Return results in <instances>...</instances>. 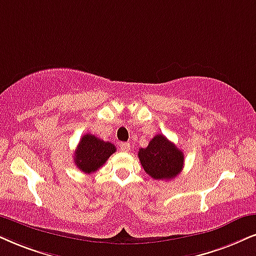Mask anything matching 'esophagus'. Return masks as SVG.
I'll return each mask as SVG.
<instances>
[{
	"label": "esophagus",
	"instance_id": "obj_1",
	"mask_svg": "<svg viewBox=\"0 0 256 256\" xmlns=\"http://www.w3.org/2000/svg\"><path fill=\"white\" fill-rule=\"evenodd\" d=\"M130 148H131V145H130V143H128V142H122V143H120V151H122V152L130 151Z\"/></svg>",
	"mask_w": 256,
	"mask_h": 256
}]
</instances>
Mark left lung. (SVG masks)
Segmentation results:
<instances>
[{"label": "left lung", "mask_w": 256, "mask_h": 256, "mask_svg": "<svg viewBox=\"0 0 256 256\" xmlns=\"http://www.w3.org/2000/svg\"><path fill=\"white\" fill-rule=\"evenodd\" d=\"M138 157L154 180H172L183 169V152L163 134L154 136L146 148H139Z\"/></svg>", "instance_id": "1"}]
</instances>
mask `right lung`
Segmentation results:
<instances>
[{"instance_id":"right-lung-1","label":"right lung","mask_w":256,"mask_h":256,"mask_svg":"<svg viewBox=\"0 0 256 256\" xmlns=\"http://www.w3.org/2000/svg\"><path fill=\"white\" fill-rule=\"evenodd\" d=\"M116 151L117 148L110 142H104L96 136L86 134L78 144L74 154V163L82 172H96Z\"/></svg>"}]
</instances>
